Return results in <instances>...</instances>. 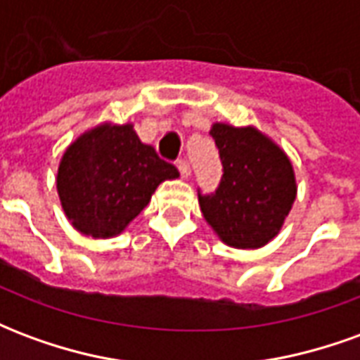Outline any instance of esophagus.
<instances>
[{
	"instance_id": "1",
	"label": "esophagus",
	"mask_w": 360,
	"mask_h": 360,
	"mask_svg": "<svg viewBox=\"0 0 360 360\" xmlns=\"http://www.w3.org/2000/svg\"><path fill=\"white\" fill-rule=\"evenodd\" d=\"M177 167H179L181 177H185V179L191 177V165H188L187 160H179V162H177Z\"/></svg>"
}]
</instances>
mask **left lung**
<instances>
[{
	"instance_id": "obj_1",
	"label": "left lung",
	"mask_w": 360,
	"mask_h": 360,
	"mask_svg": "<svg viewBox=\"0 0 360 360\" xmlns=\"http://www.w3.org/2000/svg\"><path fill=\"white\" fill-rule=\"evenodd\" d=\"M210 134L224 175L216 193L198 191L204 218L229 247H264L279 233L293 206V165L285 152L255 127L216 123Z\"/></svg>"
}]
</instances>
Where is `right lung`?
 Returning a JSON list of instances; mask_svg holds the SVG:
<instances>
[{
  "mask_svg": "<svg viewBox=\"0 0 360 360\" xmlns=\"http://www.w3.org/2000/svg\"><path fill=\"white\" fill-rule=\"evenodd\" d=\"M177 167L142 144L133 125H100L65 150L58 169V193L65 216L94 239L119 235L141 214Z\"/></svg>",
  "mask_w": 360,
  "mask_h": 360,
  "instance_id": "right-lung-1",
  "label": "right lung"
}]
</instances>
